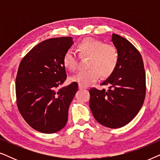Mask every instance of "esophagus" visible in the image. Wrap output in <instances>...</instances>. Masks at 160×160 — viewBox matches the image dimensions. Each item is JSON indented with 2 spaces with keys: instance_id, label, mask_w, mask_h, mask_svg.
Returning <instances> with one entry per match:
<instances>
[{
  "instance_id": "34e87169",
  "label": "esophagus",
  "mask_w": 160,
  "mask_h": 160,
  "mask_svg": "<svg viewBox=\"0 0 160 160\" xmlns=\"http://www.w3.org/2000/svg\"><path fill=\"white\" fill-rule=\"evenodd\" d=\"M78 89H87L86 87H83L82 85H79L78 84Z\"/></svg>"
}]
</instances>
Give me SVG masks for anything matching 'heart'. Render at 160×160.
<instances>
[{
  "mask_svg": "<svg viewBox=\"0 0 160 160\" xmlns=\"http://www.w3.org/2000/svg\"><path fill=\"white\" fill-rule=\"evenodd\" d=\"M80 58H88L87 67L88 70L78 72L72 76L70 81L87 87L96 82L100 76L106 78L114 71L119 56L117 48L110 43L92 38H87L76 46ZM62 63L68 71L73 72L77 68V56L71 50H67L62 58Z\"/></svg>",
  "mask_w": 160,
  "mask_h": 160,
  "instance_id": "obj_1",
  "label": "heart"
}]
</instances>
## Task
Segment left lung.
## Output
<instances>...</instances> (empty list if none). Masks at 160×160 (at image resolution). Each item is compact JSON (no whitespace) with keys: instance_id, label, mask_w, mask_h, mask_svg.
Returning a JSON list of instances; mask_svg holds the SVG:
<instances>
[{"instance_id":"obj_1","label":"left lung","mask_w":160,"mask_h":160,"mask_svg":"<svg viewBox=\"0 0 160 160\" xmlns=\"http://www.w3.org/2000/svg\"><path fill=\"white\" fill-rule=\"evenodd\" d=\"M119 60L114 71L100 85L108 90L89 89V107L95 119L110 128H122L134 119L146 96V73L142 57L126 38L112 34Z\"/></svg>"}]
</instances>
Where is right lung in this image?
Masks as SVG:
<instances>
[{
  "label": "right lung",
  "instance_id": "1",
  "mask_svg": "<svg viewBox=\"0 0 160 160\" xmlns=\"http://www.w3.org/2000/svg\"><path fill=\"white\" fill-rule=\"evenodd\" d=\"M73 43L71 37L47 39L32 48L19 65L17 107L25 122L38 132H58L67 123L78 84L60 86L67 78L63 55Z\"/></svg>",
  "mask_w": 160,
  "mask_h": 160
}]
</instances>
